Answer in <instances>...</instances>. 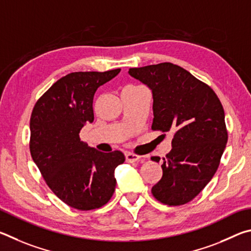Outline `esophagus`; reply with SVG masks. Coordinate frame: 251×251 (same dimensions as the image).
I'll return each instance as SVG.
<instances>
[{
	"label": "esophagus",
	"mask_w": 251,
	"mask_h": 251,
	"mask_svg": "<svg viewBox=\"0 0 251 251\" xmlns=\"http://www.w3.org/2000/svg\"><path fill=\"white\" fill-rule=\"evenodd\" d=\"M139 160H140V156L134 154V153H130V152L126 153V161L129 162V163H133V162H137Z\"/></svg>",
	"instance_id": "34e87169"
}]
</instances>
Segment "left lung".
Wrapping results in <instances>:
<instances>
[{
    "instance_id": "left-lung-1",
    "label": "left lung",
    "mask_w": 251,
    "mask_h": 251,
    "mask_svg": "<svg viewBox=\"0 0 251 251\" xmlns=\"http://www.w3.org/2000/svg\"><path fill=\"white\" fill-rule=\"evenodd\" d=\"M129 74L152 90V130L173 132L172 150L163 157V175L152 194L165 205L186 204L213 178L226 148L221 100L208 85L172 63L130 68Z\"/></svg>"
}]
</instances>
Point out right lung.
<instances>
[{
  "mask_svg": "<svg viewBox=\"0 0 251 251\" xmlns=\"http://www.w3.org/2000/svg\"><path fill=\"white\" fill-rule=\"evenodd\" d=\"M120 70L70 73L34 105L30 155L48 187L73 208L91 210L107 204L116 188L114 170L126 160L120 151L100 152L79 137L82 126L94 121L96 90Z\"/></svg>",
  "mask_w": 251,
  "mask_h": 251,
  "instance_id": "1",
  "label": "right lung"
}]
</instances>
